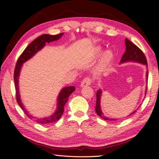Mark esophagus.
Masks as SVG:
<instances>
[{
    "label": "esophagus",
    "mask_w": 159,
    "mask_h": 159,
    "mask_svg": "<svg viewBox=\"0 0 159 159\" xmlns=\"http://www.w3.org/2000/svg\"><path fill=\"white\" fill-rule=\"evenodd\" d=\"M91 83H92V79H91L89 77H86L82 80L81 83H80V86L86 87L89 85Z\"/></svg>",
    "instance_id": "esophagus-1"
}]
</instances>
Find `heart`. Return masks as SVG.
Masks as SVG:
<instances>
[{
  "label": "heart",
  "instance_id": "obj_1",
  "mask_svg": "<svg viewBox=\"0 0 159 159\" xmlns=\"http://www.w3.org/2000/svg\"><path fill=\"white\" fill-rule=\"evenodd\" d=\"M113 57V53L110 50H107V51L104 52L103 55H102V63L103 65H106L108 63H109L110 61L111 60Z\"/></svg>",
  "mask_w": 159,
  "mask_h": 159
}]
</instances>
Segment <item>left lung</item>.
I'll use <instances>...</instances> for the list:
<instances>
[{"mask_svg":"<svg viewBox=\"0 0 159 159\" xmlns=\"http://www.w3.org/2000/svg\"><path fill=\"white\" fill-rule=\"evenodd\" d=\"M125 45H126V52L123 55L122 57H121L120 63L128 62V61H135L140 63H142L143 65L148 66V62L146 57L145 56L143 52H142L139 48L134 44V43H132L130 40L128 39H125ZM148 70L146 71V80L148 82ZM101 94H102V91L100 89L98 90L96 92V111L97 114L98 115V116L103 118L105 120H116V119H112V118H108L105 116H104V115L102 112L100 108V98ZM135 112V111H134ZM134 112H133L132 114H133ZM130 114V116H131Z\"/></svg>","mask_w":159,"mask_h":159,"instance_id":"left-lung-1","label":"left lung"}]
</instances>
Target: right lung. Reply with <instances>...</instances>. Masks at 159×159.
Segmentation results:
<instances>
[{"label": "right lung", "instance_id": "add662e5", "mask_svg": "<svg viewBox=\"0 0 159 159\" xmlns=\"http://www.w3.org/2000/svg\"><path fill=\"white\" fill-rule=\"evenodd\" d=\"M63 35V33H59L55 35H51L48 34H43L41 36L38 37L36 38L34 41H33L30 44L26 47L25 50H24L23 52L21 54V55L19 57V58L17 61L15 70H14V83H15V87H16V100L18 102L20 107L22 108L24 112L26 114V116L29 118L31 120L35 121L36 122L41 124H48L52 122H55L57 120H59L61 117L64 111V106L67 102L69 96L72 94L74 91H75V87L74 86L70 87H64L61 91L59 96L57 98V108L55 112L54 113L52 116H50L46 117H42V118H38L33 117L31 115H30L28 111H26L25 107H24L23 104L20 100V93H19V86H18V79H19V75L20 72L21 70V67L22 64L26 62V61L30 59L31 57L35 55V54L38 52L39 50H41L44 47L46 43L48 42L50 43L51 42L56 41L60 39L61 37Z\"/></svg>", "mask_w": 159, "mask_h": 159}]
</instances>
